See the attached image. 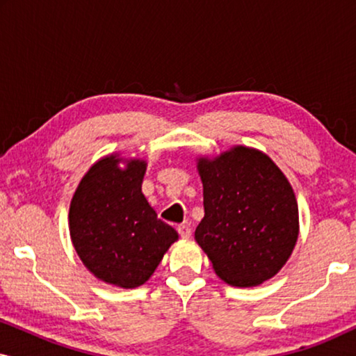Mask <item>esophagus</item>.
Listing matches in <instances>:
<instances>
[{"label": "esophagus", "instance_id": "34e87169", "mask_svg": "<svg viewBox=\"0 0 356 356\" xmlns=\"http://www.w3.org/2000/svg\"><path fill=\"white\" fill-rule=\"evenodd\" d=\"M178 233H179V236H181V238H189V236H191L193 230H191V227L188 225V223H181V225H178Z\"/></svg>", "mask_w": 356, "mask_h": 356}]
</instances>
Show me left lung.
I'll use <instances>...</instances> for the list:
<instances>
[{
  "mask_svg": "<svg viewBox=\"0 0 356 356\" xmlns=\"http://www.w3.org/2000/svg\"><path fill=\"white\" fill-rule=\"evenodd\" d=\"M204 218L194 238L233 286H256L279 272L298 240V204L280 168L261 150L236 145L201 157Z\"/></svg>",
  "mask_w": 356,
  "mask_h": 356,
  "instance_id": "left-lung-1",
  "label": "left lung"
}]
</instances>
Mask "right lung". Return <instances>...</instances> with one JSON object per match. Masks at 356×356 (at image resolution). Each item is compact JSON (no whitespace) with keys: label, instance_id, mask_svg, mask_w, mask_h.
<instances>
[{"label":"right lung","instance_id":"obj_1","mask_svg":"<svg viewBox=\"0 0 356 356\" xmlns=\"http://www.w3.org/2000/svg\"><path fill=\"white\" fill-rule=\"evenodd\" d=\"M145 165L116 154L100 159L81 179L70 207L71 240L81 261L97 279L121 289L145 284L178 240L140 191Z\"/></svg>","mask_w":356,"mask_h":356}]
</instances>
